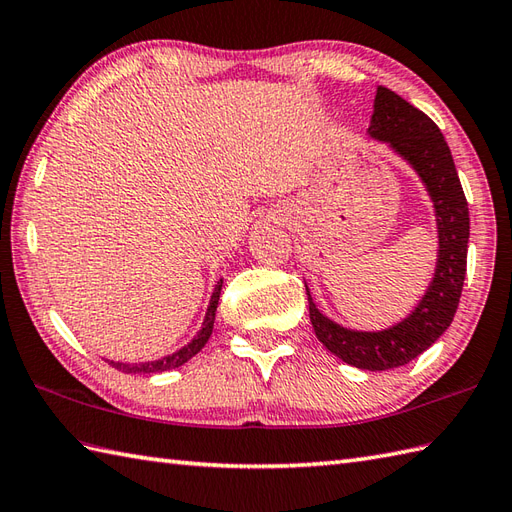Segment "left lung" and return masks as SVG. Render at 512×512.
Instances as JSON below:
<instances>
[{
  "instance_id": "8db88e82",
  "label": "left lung",
  "mask_w": 512,
  "mask_h": 512,
  "mask_svg": "<svg viewBox=\"0 0 512 512\" xmlns=\"http://www.w3.org/2000/svg\"><path fill=\"white\" fill-rule=\"evenodd\" d=\"M368 133L414 166L434 201L440 241L434 282L410 317L379 333L350 331L331 322L315 309L309 289L306 295L315 337L333 355L361 370H390L416 359L453 322L467 274L469 203L436 122L388 87H377Z\"/></svg>"
}]
</instances>
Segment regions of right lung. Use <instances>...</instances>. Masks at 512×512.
Returning <instances> with one entry per match:
<instances>
[{
    "instance_id": "right-lung-1",
    "label": "right lung",
    "mask_w": 512,
    "mask_h": 512,
    "mask_svg": "<svg viewBox=\"0 0 512 512\" xmlns=\"http://www.w3.org/2000/svg\"><path fill=\"white\" fill-rule=\"evenodd\" d=\"M221 285L223 280L217 282V287H214V293L210 298V306H208V313H206V320H203V326L199 335L192 339L188 346H184L181 350L173 352V355H168L164 359H157V361H149V363H120V361H109L113 368L120 370V372H142V374H153V372H166V370H173L184 366L188 359H192L197 355V352L208 344V339L212 335V328H214V315H217V304H219V295H221Z\"/></svg>"
}]
</instances>
